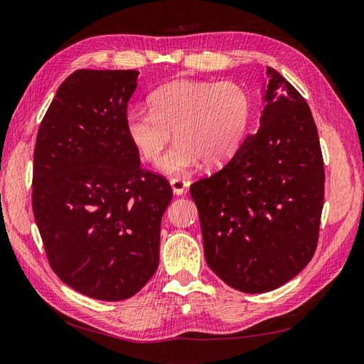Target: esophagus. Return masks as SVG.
I'll return each instance as SVG.
<instances>
[{
    "label": "esophagus",
    "instance_id": "obj_1",
    "mask_svg": "<svg viewBox=\"0 0 364 364\" xmlns=\"http://www.w3.org/2000/svg\"><path fill=\"white\" fill-rule=\"evenodd\" d=\"M171 186H172V191L175 195H183L188 192L189 183L181 180V178H173V180H171Z\"/></svg>",
    "mask_w": 364,
    "mask_h": 364
}]
</instances>
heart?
Masks as SVG:
<instances>
[{"label":"heart","instance_id":"1","mask_svg":"<svg viewBox=\"0 0 364 364\" xmlns=\"http://www.w3.org/2000/svg\"><path fill=\"white\" fill-rule=\"evenodd\" d=\"M151 110H130L126 135L147 163H158L173 132L175 144L160 164L184 175L203 161L226 163L243 143L250 119L249 93L234 81L176 80L149 97Z\"/></svg>","mask_w":364,"mask_h":364}]
</instances>
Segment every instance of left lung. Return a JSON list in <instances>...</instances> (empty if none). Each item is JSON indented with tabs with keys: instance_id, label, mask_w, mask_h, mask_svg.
I'll use <instances>...</instances> for the list:
<instances>
[{
	"instance_id": "1",
	"label": "left lung",
	"mask_w": 364,
	"mask_h": 364,
	"mask_svg": "<svg viewBox=\"0 0 364 364\" xmlns=\"http://www.w3.org/2000/svg\"><path fill=\"white\" fill-rule=\"evenodd\" d=\"M266 73L258 132L221 171L191 186L208 266L246 294L274 291L311 262L324 198L311 109L275 69Z\"/></svg>"
}]
</instances>
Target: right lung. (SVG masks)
<instances>
[{"mask_svg": "<svg viewBox=\"0 0 364 364\" xmlns=\"http://www.w3.org/2000/svg\"><path fill=\"white\" fill-rule=\"evenodd\" d=\"M136 70L73 72L41 121L33 217L53 272L102 301L134 296L155 274L172 188L143 171L126 135Z\"/></svg>", "mask_w": 364, "mask_h": 364, "instance_id": "add662e5", "label": "right lung"}]
</instances>
